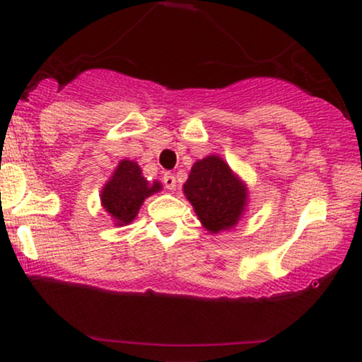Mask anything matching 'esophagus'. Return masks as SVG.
I'll return each instance as SVG.
<instances>
[{"label": "esophagus", "mask_w": 362, "mask_h": 362, "mask_svg": "<svg viewBox=\"0 0 362 362\" xmlns=\"http://www.w3.org/2000/svg\"><path fill=\"white\" fill-rule=\"evenodd\" d=\"M161 181H163V185H165L166 189H175L176 187V177H175V175H171V173H165L161 177Z\"/></svg>", "instance_id": "esophagus-1"}]
</instances>
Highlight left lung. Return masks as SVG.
I'll list each match as a JSON object with an SVG mask.
<instances>
[{
	"label": "left lung",
	"mask_w": 362,
	"mask_h": 362,
	"mask_svg": "<svg viewBox=\"0 0 362 362\" xmlns=\"http://www.w3.org/2000/svg\"><path fill=\"white\" fill-rule=\"evenodd\" d=\"M197 217L207 230L217 234L237 224L247 202V189L219 156L194 163L185 185Z\"/></svg>",
	"instance_id": "1"
}]
</instances>
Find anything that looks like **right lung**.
<instances>
[{
	"mask_svg": "<svg viewBox=\"0 0 362 362\" xmlns=\"http://www.w3.org/2000/svg\"><path fill=\"white\" fill-rule=\"evenodd\" d=\"M160 189V182L155 181L150 185L141 176L140 166L135 161L123 160L113 173L112 180L103 187L102 204L117 224L123 226L135 219L145 197Z\"/></svg>",
	"mask_w": 362,
	"mask_h": 362,
	"instance_id": "right-lung-1",
	"label": "right lung"
}]
</instances>
